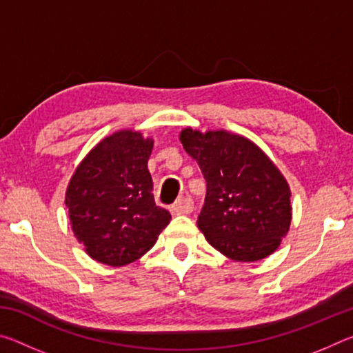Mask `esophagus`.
<instances>
[{
  "mask_svg": "<svg viewBox=\"0 0 353 353\" xmlns=\"http://www.w3.org/2000/svg\"><path fill=\"white\" fill-rule=\"evenodd\" d=\"M171 212L174 214H188L193 212V201L191 198H182V199H177L174 204L171 207Z\"/></svg>",
  "mask_w": 353,
  "mask_h": 353,
  "instance_id": "1",
  "label": "esophagus"
}]
</instances>
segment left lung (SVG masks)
<instances>
[{"instance_id": "obj_1", "label": "left lung", "mask_w": 353, "mask_h": 353, "mask_svg": "<svg viewBox=\"0 0 353 353\" xmlns=\"http://www.w3.org/2000/svg\"><path fill=\"white\" fill-rule=\"evenodd\" d=\"M181 141L207 183L198 216L205 240L235 261L271 255L291 224V191L277 166L255 143L227 130L187 128Z\"/></svg>"}]
</instances>
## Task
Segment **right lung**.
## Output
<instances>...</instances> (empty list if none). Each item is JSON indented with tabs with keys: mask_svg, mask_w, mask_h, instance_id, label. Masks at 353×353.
<instances>
[{
	"mask_svg": "<svg viewBox=\"0 0 353 353\" xmlns=\"http://www.w3.org/2000/svg\"><path fill=\"white\" fill-rule=\"evenodd\" d=\"M152 139L119 130L98 143L77 166L65 205L85 252L109 266L132 263L151 249L171 214L155 205L148 160Z\"/></svg>",
	"mask_w": 353,
	"mask_h": 353,
	"instance_id": "obj_1",
	"label": "right lung"
}]
</instances>
